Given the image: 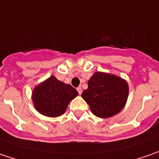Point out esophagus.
<instances>
[{
  "mask_svg": "<svg viewBox=\"0 0 159 159\" xmlns=\"http://www.w3.org/2000/svg\"><path fill=\"white\" fill-rule=\"evenodd\" d=\"M77 91H78V93H79L80 95H81V93H82V89H81V88H78V89H77Z\"/></svg>",
  "mask_w": 159,
  "mask_h": 159,
  "instance_id": "1",
  "label": "esophagus"
}]
</instances>
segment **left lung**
<instances>
[{"mask_svg": "<svg viewBox=\"0 0 159 159\" xmlns=\"http://www.w3.org/2000/svg\"><path fill=\"white\" fill-rule=\"evenodd\" d=\"M89 88L81 96L91 111L99 118H110L125 106L128 95L127 83L121 78L103 72H95L89 80Z\"/></svg>", "mask_w": 159, "mask_h": 159, "instance_id": "8db88e82", "label": "left lung"}]
</instances>
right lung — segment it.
<instances>
[{
    "instance_id": "add662e5",
    "label": "right lung",
    "mask_w": 159,
    "mask_h": 159,
    "mask_svg": "<svg viewBox=\"0 0 159 159\" xmlns=\"http://www.w3.org/2000/svg\"><path fill=\"white\" fill-rule=\"evenodd\" d=\"M77 95L74 88L52 76L34 89L33 101L39 112L54 118L62 115L70 100Z\"/></svg>"
}]
</instances>
